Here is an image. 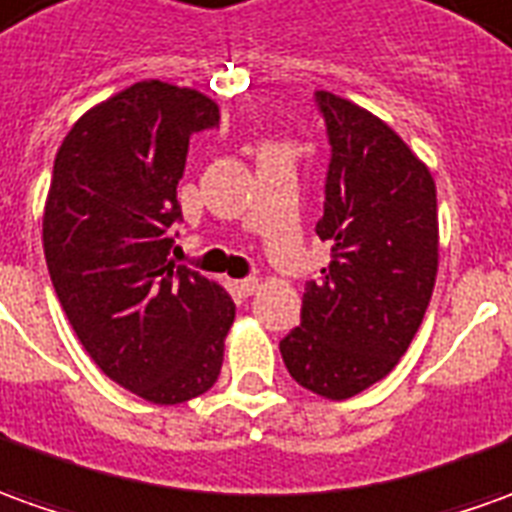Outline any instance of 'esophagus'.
<instances>
[{"instance_id":"1","label":"esophagus","mask_w":512,"mask_h":512,"mask_svg":"<svg viewBox=\"0 0 512 512\" xmlns=\"http://www.w3.org/2000/svg\"><path fill=\"white\" fill-rule=\"evenodd\" d=\"M234 290L239 295H253L259 290V278H242V281H234Z\"/></svg>"}]
</instances>
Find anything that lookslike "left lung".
<instances>
[{
    "label": "left lung",
    "instance_id": "obj_1",
    "mask_svg": "<svg viewBox=\"0 0 512 512\" xmlns=\"http://www.w3.org/2000/svg\"><path fill=\"white\" fill-rule=\"evenodd\" d=\"M331 158L315 231L329 267L306 281L301 326L278 348L295 382L351 398L410 348L438 276V195L429 169L382 119L315 94Z\"/></svg>",
    "mask_w": 512,
    "mask_h": 512
}]
</instances>
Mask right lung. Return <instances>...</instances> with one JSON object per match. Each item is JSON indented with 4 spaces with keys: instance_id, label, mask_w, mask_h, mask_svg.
I'll return each mask as SVG.
<instances>
[{
    "instance_id": "1",
    "label": "right lung",
    "mask_w": 512,
    "mask_h": 512,
    "mask_svg": "<svg viewBox=\"0 0 512 512\" xmlns=\"http://www.w3.org/2000/svg\"><path fill=\"white\" fill-rule=\"evenodd\" d=\"M220 125L195 88L144 80L83 114L55 155L44 256L77 340L153 404L206 393L234 323L231 295L169 259L189 139Z\"/></svg>"
}]
</instances>
